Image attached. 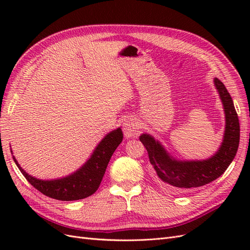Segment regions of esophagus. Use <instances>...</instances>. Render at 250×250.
<instances>
[{
  "instance_id": "1",
  "label": "esophagus",
  "mask_w": 250,
  "mask_h": 250,
  "mask_svg": "<svg viewBox=\"0 0 250 250\" xmlns=\"http://www.w3.org/2000/svg\"><path fill=\"white\" fill-rule=\"evenodd\" d=\"M123 132L125 138L130 139L135 137L138 134V127H137V122H135L134 119L128 118L124 121L123 123Z\"/></svg>"
}]
</instances>
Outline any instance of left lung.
I'll use <instances>...</instances> for the list:
<instances>
[{
    "label": "left lung",
    "instance_id": "8db88e82",
    "mask_svg": "<svg viewBox=\"0 0 250 250\" xmlns=\"http://www.w3.org/2000/svg\"><path fill=\"white\" fill-rule=\"evenodd\" d=\"M214 84L223 104L225 129L221 145L213 156L202 161L176 160L152 135L149 133L141 134L140 141L147 150L158 184L170 192H185L211 183L222 175L237 154L240 142V124L237 111L223 83L215 78Z\"/></svg>",
    "mask_w": 250,
    "mask_h": 250
}]
</instances>
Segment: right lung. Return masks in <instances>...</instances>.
<instances>
[{
  "mask_svg": "<svg viewBox=\"0 0 250 250\" xmlns=\"http://www.w3.org/2000/svg\"><path fill=\"white\" fill-rule=\"evenodd\" d=\"M122 141L123 132L121 128L110 131L98 144L93 154L82 167L65 177L51 180L39 179L29 175L21 167L16 157H12L22 175L36 190L53 199L73 201L86 198L98 190L110 157Z\"/></svg>",
  "mask_w": 250,
  "mask_h": 250,
  "instance_id": "add662e5",
  "label": "right lung"
}]
</instances>
